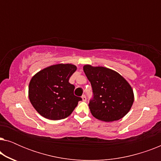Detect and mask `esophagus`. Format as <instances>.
Masks as SVG:
<instances>
[{
	"label": "esophagus",
	"mask_w": 161,
	"mask_h": 161,
	"mask_svg": "<svg viewBox=\"0 0 161 161\" xmlns=\"http://www.w3.org/2000/svg\"><path fill=\"white\" fill-rule=\"evenodd\" d=\"M82 99L83 101H86V97L85 94H83V95L82 96Z\"/></svg>",
	"instance_id": "obj_1"
}]
</instances>
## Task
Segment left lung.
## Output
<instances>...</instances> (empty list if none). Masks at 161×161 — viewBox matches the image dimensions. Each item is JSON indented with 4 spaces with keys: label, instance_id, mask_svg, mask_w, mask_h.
Segmentation results:
<instances>
[{
    "label": "left lung",
    "instance_id": "1",
    "mask_svg": "<svg viewBox=\"0 0 161 161\" xmlns=\"http://www.w3.org/2000/svg\"><path fill=\"white\" fill-rule=\"evenodd\" d=\"M91 83L92 97L89 106L96 119L113 122L122 119L133 105V89L127 80L117 72L103 67H83Z\"/></svg>",
    "mask_w": 161,
    "mask_h": 161
}]
</instances>
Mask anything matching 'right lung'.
I'll return each instance as SVG.
<instances>
[{
	"label": "right lung",
	"mask_w": 161,
	"mask_h": 161,
	"mask_svg": "<svg viewBox=\"0 0 161 161\" xmlns=\"http://www.w3.org/2000/svg\"><path fill=\"white\" fill-rule=\"evenodd\" d=\"M76 69L75 65L60 64L41 70L31 78L28 96L40 115L51 120H59L72 113L79 101L82 100L75 95V86L69 82Z\"/></svg>",
	"instance_id": "obj_1"
}]
</instances>
